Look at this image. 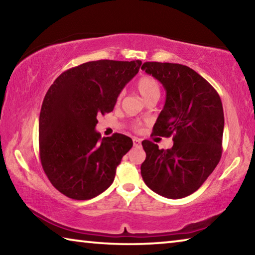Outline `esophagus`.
Masks as SVG:
<instances>
[{"label": "esophagus", "mask_w": 255, "mask_h": 255, "mask_svg": "<svg viewBox=\"0 0 255 255\" xmlns=\"http://www.w3.org/2000/svg\"><path fill=\"white\" fill-rule=\"evenodd\" d=\"M140 143H141V140L139 139V138H136V137L132 138V144L135 147H138V146L140 145Z\"/></svg>", "instance_id": "34e87169"}]
</instances>
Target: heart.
<instances>
[{"label": "heart", "mask_w": 255, "mask_h": 255, "mask_svg": "<svg viewBox=\"0 0 255 255\" xmlns=\"http://www.w3.org/2000/svg\"><path fill=\"white\" fill-rule=\"evenodd\" d=\"M136 88L145 101H148L154 98L158 99L161 96V86H159L157 80H155L153 76L144 75L139 77L136 82ZM120 99H122V96H119L118 102ZM136 128H138V126H136Z\"/></svg>", "instance_id": "heart-1"}]
</instances>
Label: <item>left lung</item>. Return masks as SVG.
Listing matches in <instances>:
<instances>
[{
  "label": "left lung",
  "mask_w": 255,
  "mask_h": 255,
  "mask_svg": "<svg viewBox=\"0 0 255 255\" xmlns=\"http://www.w3.org/2000/svg\"><path fill=\"white\" fill-rule=\"evenodd\" d=\"M141 70L165 89V105L153 133L173 135V146L159 149L150 140L141 141L146 158L140 173L146 185L157 195L180 199L197 191L221 159V98L204 77L181 64L146 62Z\"/></svg>",
  "instance_id": "8db88e82"
}]
</instances>
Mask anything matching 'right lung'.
I'll return each mask as SVG.
<instances>
[{
  "label": "right lung",
  "instance_id": "right-lung-1",
  "mask_svg": "<svg viewBox=\"0 0 255 255\" xmlns=\"http://www.w3.org/2000/svg\"><path fill=\"white\" fill-rule=\"evenodd\" d=\"M140 65L94 60L65 71L50 85L39 116V153L47 178L63 195L92 199L114 182L132 140L118 132L101 139L97 117L114 110Z\"/></svg>",
  "mask_w": 255,
  "mask_h": 255
}]
</instances>
